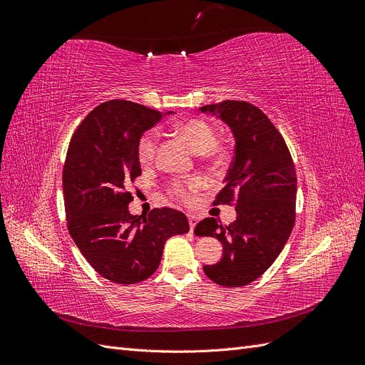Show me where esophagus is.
I'll return each mask as SVG.
<instances>
[{
	"mask_svg": "<svg viewBox=\"0 0 365 365\" xmlns=\"http://www.w3.org/2000/svg\"><path fill=\"white\" fill-rule=\"evenodd\" d=\"M197 216H195V215H189V224H190V230L193 231L195 230V227H196V224H197Z\"/></svg>",
	"mask_w": 365,
	"mask_h": 365,
	"instance_id": "1",
	"label": "esophagus"
}]
</instances>
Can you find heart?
Returning <instances> with one entry per match:
<instances>
[{"mask_svg":"<svg viewBox=\"0 0 365 365\" xmlns=\"http://www.w3.org/2000/svg\"><path fill=\"white\" fill-rule=\"evenodd\" d=\"M175 130L187 140V143L192 146V149L200 153V155L210 157L213 155L217 145L216 130L208 121L202 118H190L181 121V123L175 125ZM157 150H158V134L155 130H148L141 135L137 145V157L143 165H149L157 160ZM204 184L201 178H192L187 182H175L172 187V192L178 195L180 197H185L190 192Z\"/></svg>","mask_w":365,"mask_h":365,"instance_id":"heart-1","label":"heart"}]
</instances>
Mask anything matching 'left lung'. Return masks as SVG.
Returning <instances> with one entry per match:
<instances>
[{
	"mask_svg": "<svg viewBox=\"0 0 365 365\" xmlns=\"http://www.w3.org/2000/svg\"><path fill=\"white\" fill-rule=\"evenodd\" d=\"M200 109L222 120L233 132L235 157L213 204H235L237 217L230 225L205 217L195 235L216 237L224 247L222 259L204 267L207 277L220 286L239 288L259 279L291 236L295 168L280 132L257 106L224 101Z\"/></svg>",
	"mask_w": 365,
	"mask_h": 365,
	"instance_id": "8db88e82",
	"label": "left lung"
}]
</instances>
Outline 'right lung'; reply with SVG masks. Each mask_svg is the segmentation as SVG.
I'll return each instance as SVG.
<instances>
[{
	"label": "right lung",
	"instance_id": "add662e5",
	"mask_svg": "<svg viewBox=\"0 0 365 365\" xmlns=\"http://www.w3.org/2000/svg\"><path fill=\"white\" fill-rule=\"evenodd\" d=\"M165 114H173L168 111ZM129 101L94 108L71 137L62 187L68 231L91 267L109 282L134 284L157 271L165 240L189 231L184 213H129L128 187L141 175L137 145L165 115Z\"/></svg>",
	"mask_w": 365,
	"mask_h": 365
}]
</instances>
